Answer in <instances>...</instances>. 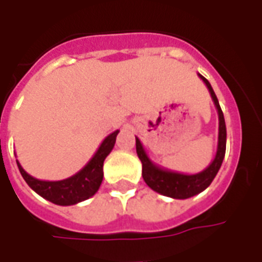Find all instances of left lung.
Segmentation results:
<instances>
[{"label": "left lung", "mask_w": 262, "mask_h": 262, "mask_svg": "<svg viewBox=\"0 0 262 262\" xmlns=\"http://www.w3.org/2000/svg\"><path fill=\"white\" fill-rule=\"evenodd\" d=\"M201 80L206 84L210 97L213 99L214 106L217 109L219 115V137H217V150L214 156L213 161L201 172L198 174H181L176 171H170L163 168L160 165L154 164L151 160L148 159L147 153L144 151L143 144L136 137V151L139 159L142 161V176L144 182L156 192L161 193L164 196L174 198V199H188L195 196L198 193L205 191L212 184L213 178L217 174L220 165L223 163L226 153V123L223 112L220 109L219 101L216 98L213 88L209 84V81L203 75L198 74Z\"/></svg>", "instance_id": "1"}]
</instances>
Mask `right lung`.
I'll list each match as a JSON object with an SVG mask.
<instances>
[{
  "label": "right lung",
  "instance_id": "add662e5",
  "mask_svg": "<svg viewBox=\"0 0 262 262\" xmlns=\"http://www.w3.org/2000/svg\"><path fill=\"white\" fill-rule=\"evenodd\" d=\"M119 130H115L114 133L105 137V140L98 147L97 153L92 156V159L86 163L85 167L81 168L73 177L61 180V181L37 180L35 177L29 176L22 168L18 160H16V164H18V168H19L26 184L40 196L48 199L52 203L60 205V206L75 205V203L82 202L88 198H91L92 195H95L101 187L103 178V161L108 157V154L112 151Z\"/></svg>",
  "mask_w": 262,
  "mask_h": 262
}]
</instances>
